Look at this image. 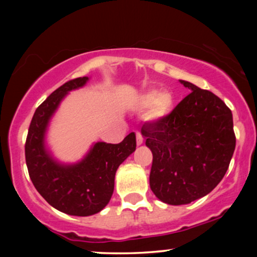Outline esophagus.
<instances>
[{
	"mask_svg": "<svg viewBox=\"0 0 257 257\" xmlns=\"http://www.w3.org/2000/svg\"><path fill=\"white\" fill-rule=\"evenodd\" d=\"M136 135H137V145H138V146L143 145V143H144V139H143V136H142V133H140V132H137Z\"/></svg>",
	"mask_w": 257,
	"mask_h": 257,
	"instance_id": "1",
	"label": "esophagus"
}]
</instances>
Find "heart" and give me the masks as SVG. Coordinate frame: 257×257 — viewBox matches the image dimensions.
<instances>
[{
    "mask_svg": "<svg viewBox=\"0 0 257 257\" xmlns=\"http://www.w3.org/2000/svg\"><path fill=\"white\" fill-rule=\"evenodd\" d=\"M174 107V99L166 91L149 90L140 94L135 103L137 111H147V119L158 122L166 119Z\"/></svg>",
    "mask_w": 257,
    "mask_h": 257,
    "instance_id": "heart-1",
    "label": "heart"
}]
</instances>
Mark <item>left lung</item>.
I'll use <instances>...</instances> for the list:
<instances>
[{
	"label": "left lung",
	"mask_w": 257,
	"mask_h": 257,
	"mask_svg": "<svg viewBox=\"0 0 257 257\" xmlns=\"http://www.w3.org/2000/svg\"><path fill=\"white\" fill-rule=\"evenodd\" d=\"M191 91L164 120L144 124L152 151L150 187L167 205L205 196L226 174L235 150L233 114L219 97L179 80Z\"/></svg>",
	"instance_id": "1"
}]
</instances>
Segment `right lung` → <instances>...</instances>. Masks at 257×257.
<instances>
[{
    "mask_svg": "<svg viewBox=\"0 0 257 257\" xmlns=\"http://www.w3.org/2000/svg\"><path fill=\"white\" fill-rule=\"evenodd\" d=\"M90 77L63 84L35 111L26 143V161L31 181L45 201L75 216L99 213L110 201L119 165L136 151L135 132L119 144L93 143L82 159L63 163L47 142L51 119L69 92L83 87Z\"/></svg>",
    "mask_w": 257,
    "mask_h": 257,
    "instance_id": "obj_1",
    "label": "right lung"
}]
</instances>
